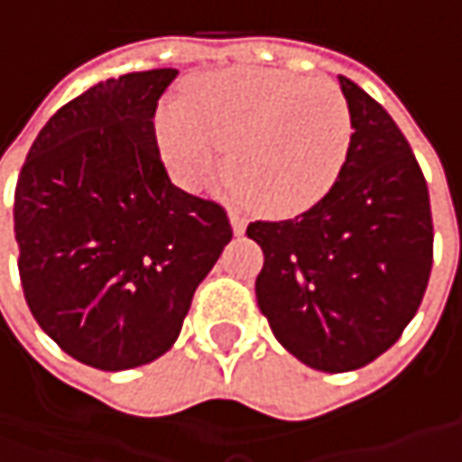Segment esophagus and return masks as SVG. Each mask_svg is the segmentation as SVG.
Masks as SVG:
<instances>
[{
	"label": "esophagus",
	"mask_w": 462,
	"mask_h": 462,
	"mask_svg": "<svg viewBox=\"0 0 462 462\" xmlns=\"http://www.w3.org/2000/svg\"><path fill=\"white\" fill-rule=\"evenodd\" d=\"M228 218H231V228H234V234L241 236L244 231H246V216L236 210V208H228Z\"/></svg>",
	"instance_id": "1"
}]
</instances>
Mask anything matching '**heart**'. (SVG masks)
I'll list each match as a JSON object with an SVG mask.
<instances>
[{
	"label": "heart",
	"mask_w": 462,
	"mask_h": 462,
	"mask_svg": "<svg viewBox=\"0 0 462 462\" xmlns=\"http://www.w3.org/2000/svg\"><path fill=\"white\" fill-rule=\"evenodd\" d=\"M345 95L310 77L234 66L189 84L182 105L156 116V141L171 174L203 187L221 167L241 195L267 216H298L345 171L352 149Z\"/></svg>",
	"instance_id": "1"
}]
</instances>
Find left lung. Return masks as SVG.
Returning a JSON list of instances; mask_svg holds the SVG:
<instances>
[{"label": "left lung", "mask_w": 462, "mask_h": 462, "mask_svg": "<svg viewBox=\"0 0 462 462\" xmlns=\"http://www.w3.org/2000/svg\"><path fill=\"white\" fill-rule=\"evenodd\" d=\"M352 149L324 200L291 221L249 223L264 252L257 303L303 365L346 373L381 357L414 319L432 273L424 174L393 117L339 77Z\"/></svg>", "instance_id": "8db88e82"}]
</instances>
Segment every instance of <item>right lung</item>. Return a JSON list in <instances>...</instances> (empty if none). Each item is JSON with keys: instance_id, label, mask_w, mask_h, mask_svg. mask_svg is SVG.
Segmentation results:
<instances>
[{"instance_id": "right-lung-1", "label": "right lung", "mask_w": 462, "mask_h": 462, "mask_svg": "<svg viewBox=\"0 0 462 462\" xmlns=\"http://www.w3.org/2000/svg\"><path fill=\"white\" fill-rule=\"evenodd\" d=\"M174 77L134 71L66 102L14 187L27 306L66 355L97 370L162 357L234 236L221 205L171 185L159 156L153 116Z\"/></svg>"}]
</instances>
